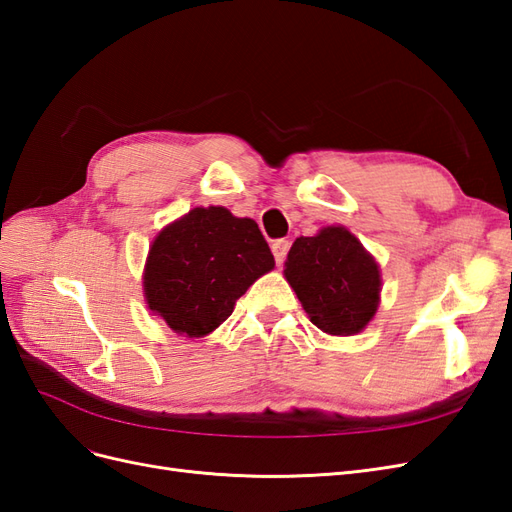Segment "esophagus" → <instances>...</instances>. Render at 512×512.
<instances>
[{"mask_svg":"<svg viewBox=\"0 0 512 512\" xmlns=\"http://www.w3.org/2000/svg\"><path fill=\"white\" fill-rule=\"evenodd\" d=\"M271 250H273V256H275V262L277 265H284L286 260V254L290 250V243L286 239H277L271 243Z\"/></svg>","mask_w":512,"mask_h":512,"instance_id":"obj_1","label":"esophagus"}]
</instances>
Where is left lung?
<instances>
[{
	"instance_id": "obj_1",
	"label": "left lung",
	"mask_w": 512,
	"mask_h": 512,
	"mask_svg": "<svg viewBox=\"0 0 512 512\" xmlns=\"http://www.w3.org/2000/svg\"><path fill=\"white\" fill-rule=\"evenodd\" d=\"M284 275L309 320L329 335L363 331L380 303L378 262L344 226L294 241Z\"/></svg>"
}]
</instances>
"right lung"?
Listing matches in <instances>:
<instances>
[{
    "label": "right lung",
    "mask_w": 512,
    "mask_h": 512,
    "mask_svg": "<svg viewBox=\"0 0 512 512\" xmlns=\"http://www.w3.org/2000/svg\"><path fill=\"white\" fill-rule=\"evenodd\" d=\"M275 267L258 224L224 207H196L160 230L143 288L149 309L185 337H205Z\"/></svg>",
    "instance_id": "right-lung-1"
}]
</instances>
